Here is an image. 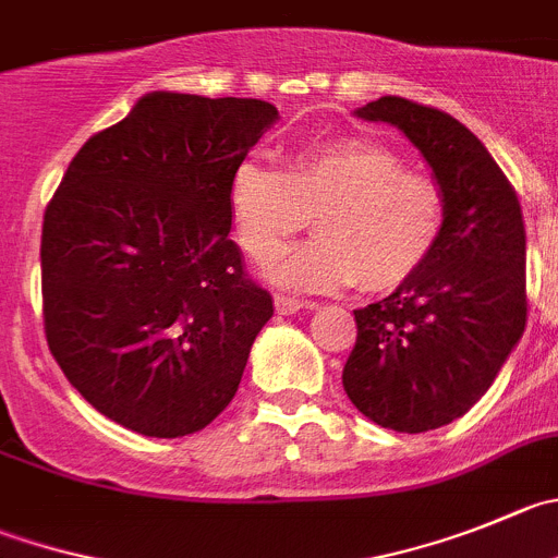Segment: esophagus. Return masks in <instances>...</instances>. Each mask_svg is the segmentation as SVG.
Returning a JSON list of instances; mask_svg holds the SVG:
<instances>
[{
	"instance_id": "34e87169",
	"label": "esophagus",
	"mask_w": 558,
	"mask_h": 558,
	"mask_svg": "<svg viewBox=\"0 0 558 558\" xmlns=\"http://www.w3.org/2000/svg\"><path fill=\"white\" fill-rule=\"evenodd\" d=\"M276 312L279 315H295L301 310H315V301H304V299H293V295H276L274 299Z\"/></svg>"
}]
</instances>
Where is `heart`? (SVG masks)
Wrapping results in <instances>:
<instances>
[{
    "mask_svg": "<svg viewBox=\"0 0 558 558\" xmlns=\"http://www.w3.org/2000/svg\"><path fill=\"white\" fill-rule=\"evenodd\" d=\"M235 235L254 263H268L312 216L317 235L276 257L274 282L333 290L359 282L386 293L411 282L447 232L449 199L433 174L405 169L395 147L339 136L295 153L288 172L238 163L230 180Z\"/></svg>",
    "mask_w": 558,
    "mask_h": 558,
    "instance_id": "obj_1",
    "label": "heart"
}]
</instances>
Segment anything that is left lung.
<instances>
[{
    "label": "left lung",
    "instance_id": "left-lung-1",
    "mask_svg": "<svg viewBox=\"0 0 558 558\" xmlns=\"http://www.w3.org/2000/svg\"><path fill=\"white\" fill-rule=\"evenodd\" d=\"M422 150L449 199L444 241L389 299L353 310L342 386L364 416L427 433L463 416L496 380L529 317L526 227L512 183L452 114L384 95L355 111Z\"/></svg>",
    "mask_w": 558,
    "mask_h": 558
}]
</instances>
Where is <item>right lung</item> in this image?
<instances>
[{
	"instance_id": "right-lung-1",
	"label": "right lung",
	"mask_w": 558,
	"mask_h": 558,
	"mask_svg": "<svg viewBox=\"0 0 558 558\" xmlns=\"http://www.w3.org/2000/svg\"><path fill=\"white\" fill-rule=\"evenodd\" d=\"M257 98L153 93L73 156L44 216V328L111 422L178 438L241 384L274 299L230 238V180L276 120Z\"/></svg>"
}]
</instances>
